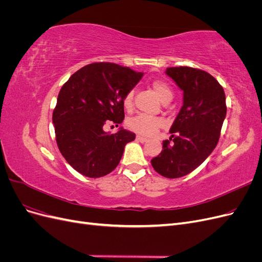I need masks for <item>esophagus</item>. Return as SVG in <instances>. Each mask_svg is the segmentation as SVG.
Listing matches in <instances>:
<instances>
[{"label": "esophagus", "instance_id": "obj_1", "mask_svg": "<svg viewBox=\"0 0 262 262\" xmlns=\"http://www.w3.org/2000/svg\"><path fill=\"white\" fill-rule=\"evenodd\" d=\"M137 140L140 141V142H142V143H144V142H146L148 139L145 138V137H143V136H137Z\"/></svg>", "mask_w": 262, "mask_h": 262}]
</instances>
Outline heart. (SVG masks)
<instances>
[{"instance_id": "b5f03b06", "label": "heart", "mask_w": 262, "mask_h": 262, "mask_svg": "<svg viewBox=\"0 0 262 262\" xmlns=\"http://www.w3.org/2000/svg\"><path fill=\"white\" fill-rule=\"evenodd\" d=\"M152 87L156 95L163 102H168L172 98V91L169 85L161 80H155L152 83ZM133 105V91H129L123 97V106L125 109H131ZM165 124L164 119L160 117H153L140 114L130 118L128 120V126L132 131L143 134V136H152L158 129Z\"/></svg>"}]
</instances>
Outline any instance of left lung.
<instances>
[{"mask_svg":"<svg viewBox=\"0 0 262 262\" xmlns=\"http://www.w3.org/2000/svg\"><path fill=\"white\" fill-rule=\"evenodd\" d=\"M166 74L184 91V105L170 128L171 138L150 163L160 175L179 178L199 167L217 145L226 116L225 93L200 69L167 68Z\"/></svg>","mask_w":262,"mask_h":262,"instance_id":"left-lung-1","label":"left lung"}]
</instances>
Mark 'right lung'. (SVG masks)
Wrapping results in <instances>:
<instances>
[{"label": "right lung", "mask_w": 262, "mask_h": 262, "mask_svg": "<svg viewBox=\"0 0 262 262\" xmlns=\"http://www.w3.org/2000/svg\"><path fill=\"white\" fill-rule=\"evenodd\" d=\"M142 76L128 67L95 62L63 84L52 115L55 141L63 157L82 175H108L120 162L125 144L136 139L123 129L106 133L104 125L122 123L124 95Z\"/></svg>", "instance_id": "obj_1"}]
</instances>
